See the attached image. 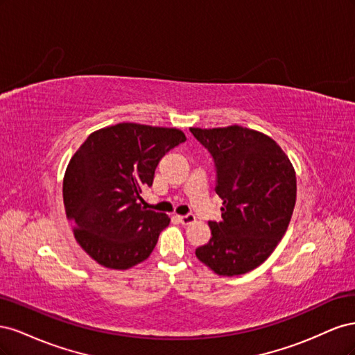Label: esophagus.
Masks as SVG:
<instances>
[{
	"label": "esophagus",
	"mask_w": 355,
	"mask_h": 355,
	"mask_svg": "<svg viewBox=\"0 0 355 355\" xmlns=\"http://www.w3.org/2000/svg\"><path fill=\"white\" fill-rule=\"evenodd\" d=\"M178 219L182 225H191V223H194L197 220L194 214H184V216H180V214H179Z\"/></svg>",
	"instance_id": "esophagus-1"
}]
</instances>
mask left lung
<instances>
[{"label":"left lung","mask_w":355,"mask_h":355,"mask_svg":"<svg viewBox=\"0 0 355 355\" xmlns=\"http://www.w3.org/2000/svg\"><path fill=\"white\" fill-rule=\"evenodd\" d=\"M216 164L222 222H209L211 237L196 250L198 261L222 277L249 272L280 243L296 202V171L272 137L243 125L191 127Z\"/></svg>","instance_id":"obj_1"}]
</instances>
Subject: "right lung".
<instances>
[{
    "label": "right lung",
    "instance_id": "obj_1",
    "mask_svg": "<svg viewBox=\"0 0 355 355\" xmlns=\"http://www.w3.org/2000/svg\"><path fill=\"white\" fill-rule=\"evenodd\" d=\"M185 141L175 127L120 123L93 132L72 155L63 204L75 240L93 261L128 270L153 253L170 218L146 209L142 189L153 185L163 155Z\"/></svg>",
    "mask_w": 355,
    "mask_h": 355
}]
</instances>
